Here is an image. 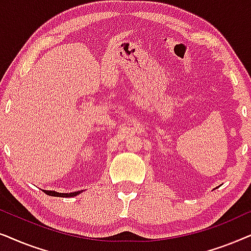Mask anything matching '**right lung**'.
Listing matches in <instances>:
<instances>
[{
    "label": "right lung",
    "instance_id": "add662e5",
    "mask_svg": "<svg viewBox=\"0 0 251 251\" xmlns=\"http://www.w3.org/2000/svg\"><path fill=\"white\" fill-rule=\"evenodd\" d=\"M42 190L47 194V195L56 196V198H73V196L79 195L80 193L83 192V190H81V192L78 190V192H72V193H58V192H55V190H45V189Z\"/></svg>",
    "mask_w": 251,
    "mask_h": 251
}]
</instances>
